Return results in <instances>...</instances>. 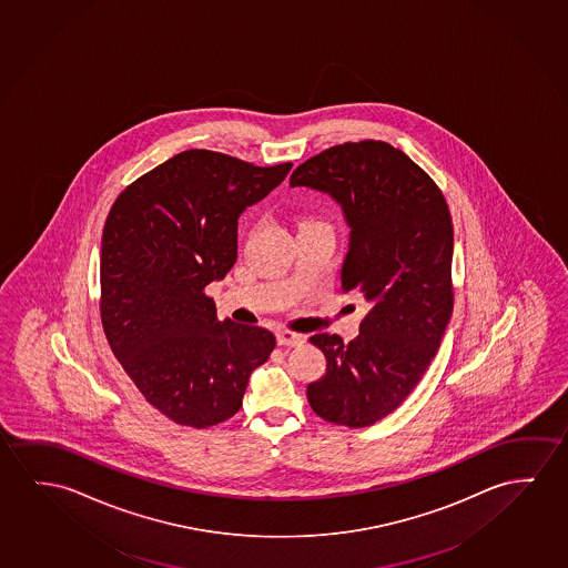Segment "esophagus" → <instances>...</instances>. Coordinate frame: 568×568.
Listing matches in <instances>:
<instances>
[{"instance_id": "esophagus-1", "label": "esophagus", "mask_w": 568, "mask_h": 568, "mask_svg": "<svg viewBox=\"0 0 568 568\" xmlns=\"http://www.w3.org/2000/svg\"><path fill=\"white\" fill-rule=\"evenodd\" d=\"M305 336L303 334H297V332L291 331H280L277 332V344L280 346H301V344H305Z\"/></svg>"}]
</instances>
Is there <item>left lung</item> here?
Listing matches in <instances>:
<instances>
[{"mask_svg": "<svg viewBox=\"0 0 568 568\" xmlns=\"http://www.w3.org/2000/svg\"><path fill=\"white\" fill-rule=\"evenodd\" d=\"M291 186L326 192L349 227L342 291L369 303L356 341L315 334L326 374L306 387L318 417L374 425L397 409L435 358L453 315V219L435 181L384 141L334 145Z\"/></svg>", "mask_w": 568, "mask_h": 568, "instance_id": "obj_1", "label": "left lung"}]
</instances>
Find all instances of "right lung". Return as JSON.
<instances>
[{"label":"right lung","mask_w":568,"mask_h":568,"mask_svg":"<svg viewBox=\"0 0 568 568\" xmlns=\"http://www.w3.org/2000/svg\"><path fill=\"white\" fill-rule=\"evenodd\" d=\"M191 149L115 199L105 219L100 315L125 374L159 413L206 428L236 415L275 348L260 326L219 321L204 295L237 257V219L291 171Z\"/></svg>","instance_id":"add662e5"}]
</instances>
